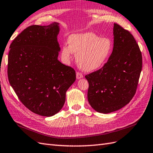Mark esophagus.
Listing matches in <instances>:
<instances>
[{"mask_svg": "<svg viewBox=\"0 0 153 153\" xmlns=\"http://www.w3.org/2000/svg\"><path fill=\"white\" fill-rule=\"evenodd\" d=\"M83 74L79 72H76V78H77V79H81V78H83Z\"/></svg>", "mask_w": 153, "mask_h": 153, "instance_id": "1", "label": "esophagus"}]
</instances>
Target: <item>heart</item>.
I'll list each match as a JSON object with an SVG mask.
<instances>
[{"instance_id": "obj_1", "label": "heart", "mask_w": 153, "mask_h": 153, "mask_svg": "<svg viewBox=\"0 0 153 153\" xmlns=\"http://www.w3.org/2000/svg\"><path fill=\"white\" fill-rule=\"evenodd\" d=\"M68 45H63L61 55L66 62L71 59L72 53L76 54V62L83 71L92 72L100 68L112 50V42L107 38L100 37L92 32L72 34Z\"/></svg>"}]
</instances>
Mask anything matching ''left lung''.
Here are the masks:
<instances>
[{
    "mask_svg": "<svg viewBox=\"0 0 153 153\" xmlns=\"http://www.w3.org/2000/svg\"><path fill=\"white\" fill-rule=\"evenodd\" d=\"M114 47L102 68L85 76L89 87L88 101L103 114L119 110L134 97L142 68L138 45L128 31L114 24Z\"/></svg>",
    "mask_w": 153,
    "mask_h": 153,
    "instance_id": "8db88e82",
    "label": "left lung"
}]
</instances>
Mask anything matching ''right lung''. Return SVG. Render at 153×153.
<instances>
[{
	"instance_id": "right-lung-1",
	"label": "right lung",
	"mask_w": 153,
	"mask_h": 153,
	"mask_svg": "<svg viewBox=\"0 0 153 153\" xmlns=\"http://www.w3.org/2000/svg\"><path fill=\"white\" fill-rule=\"evenodd\" d=\"M59 23L26 28L11 42L7 76L19 99L30 111L52 116L61 111L76 72L58 60Z\"/></svg>"
}]
</instances>
